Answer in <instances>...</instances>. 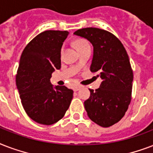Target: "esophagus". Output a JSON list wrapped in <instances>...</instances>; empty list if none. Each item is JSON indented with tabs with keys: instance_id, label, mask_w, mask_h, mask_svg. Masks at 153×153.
Masks as SVG:
<instances>
[{
	"instance_id": "1",
	"label": "esophagus",
	"mask_w": 153,
	"mask_h": 153,
	"mask_svg": "<svg viewBox=\"0 0 153 153\" xmlns=\"http://www.w3.org/2000/svg\"><path fill=\"white\" fill-rule=\"evenodd\" d=\"M80 88H81V86H80V85H77V86H75V87H74L73 90H74V91H78V90L80 89Z\"/></svg>"
}]
</instances>
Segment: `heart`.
I'll return each mask as SVG.
<instances>
[{"label":"heart","mask_w":153,"mask_h":153,"mask_svg":"<svg viewBox=\"0 0 153 153\" xmlns=\"http://www.w3.org/2000/svg\"><path fill=\"white\" fill-rule=\"evenodd\" d=\"M87 45H89V44H88V42L86 40H85V39H77V40L75 41V46L76 48V49H79V48Z\"/></svg>","instance_id":"b5f03b06"}]
</instances>
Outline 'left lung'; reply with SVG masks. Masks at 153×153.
Masks as SVG:
<instances>
[{"label":"left lung","instance_id":"obj_1","mask_svg":"<svg viewBox=\"0 0 153 153\" xmlns=\"http://www.w3.org/2000/svg\"><path fill=\"white\" fill-rule=\"evenodd\" d=\"M75 35L82 36L93 45L90 70L100 73L99 88L89 89L85 108L90 120L107 128L125 116L132 99L133 73L129 58L119 39L109 32L97 28L78 29Z\"/></svg>","mask_w":153,"mask_h":153}]
</instances>
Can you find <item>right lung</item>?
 <instances>
[{"label":"right lung","instance_id":"1","mask_svg":"<svg viewBox=\"0 0 153 153\" xmlns=\"http://www.w3.org/2000/svg\"><path fill=\"white\" fill-rule=\"evenodd\" d=\"M68 31L46 30L35 36L21 54L16 85L21 104L36 123L51 125L62 119L69 108L73 91L53 87L52 73L60 69V50Z\"/></svg>","mask_w":153,"mask_h":153}]
</instances>
